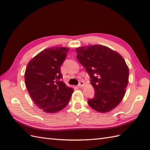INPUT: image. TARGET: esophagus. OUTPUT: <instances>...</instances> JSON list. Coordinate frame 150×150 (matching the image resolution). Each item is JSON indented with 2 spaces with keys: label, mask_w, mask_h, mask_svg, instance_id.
Instances as JSON below:
<instances>
[{
  "label": "esophagus",
  "mask_w": 150,
  "mask_h": 150,
  "mask_svg": "<svg viewBox=\"0 0 150 150\" xmlns=\"http://www.w3.org/2000/svg\"><path fill=\"white\" fill-rule=\"evenodd\" d=\"M78 86L79 88L84 87V81H80V82H79V84L78 85Z\"/></svg>",
  "instance_id": "obj_1"
}]
</instances>
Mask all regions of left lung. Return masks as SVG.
Wrapping results in <instances>:
<instances>
[{
    "label": "left lung",
    "mask_w": 150,
    "mask_h": 150,
    "mask_svg": "<svg viewBox=\"0 0 150 150\" xmlns=\"http://www.w3.org/2000/svg\"><path fill=\"white\" fill-rule=\"evenodd\" d=\"M75 51L95 91L88 104L98 112H109L120 104L125 95L129 80L128 65L119 53L105 46H82Z\"/></svg>",
    "instance_id": "1"
}]
</instances>
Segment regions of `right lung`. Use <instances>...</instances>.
I'll return each instance as SVG.
<instances>
[{"instance_id":"1","label":"right lung","mask_w":150,"mask_h":150,"mask_svg":"<svg viewBox=\"0 0 150 150\" xmlns=\"http://www.w3.org/2000/svg\"><path fill=\"white\" fill-rule=\"evenodd\" d=\"M69 48L53 47L45 49L28 62L24 80L34 103L48 113L58 112L68 105L73 89L60 79V66Z\"/></svg>"}]
</instances>
